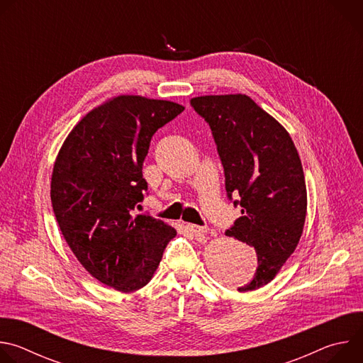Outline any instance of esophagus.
Here are the masks:
<instances>
[{"mask_svg":"<svg viewBox=\"0 0 363 363\" xmlns=\"http://www.w3.org/2000/svg\"><path fill=\"white\" fill-rule=\"evenodd\" d=\"M186 227H188V230H189L192 234H195V235L208 233V228H206V227H201V225H196V224H188Z\"/></svg>","mask_w":363,"mask_h":363,"instance_id":"esophagus-1","label":"esophagus"}]
</instances>
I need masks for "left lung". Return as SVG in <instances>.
Listing matches in <instances>:
<instances>
[{
	"mask_svg": "<svg viewBox=\"0 0 363 363\" xmlns=\"http://www.w3.org/2000/svg\"><path fill=\"white\" fill-rule=\"evenodd\" d=\"M191 106L210 125L227 196L241 206L225 235L257 252L255 274L238 291L260 289L276 277L303 233L307 192L297 149L289 132L245 94L194 97Z\"/></svg>",
	"mask_w": 363,
	"mask_h": 363,
	"instance_id": "8db88e82",
	"label": "left lung"
}]
</instances>
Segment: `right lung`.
Listing matches in <instances>:
<instances>
[{"label":"right lung","instance_id":"obj_1","mask_svg":"<svg viewBox=\"0 0 363 363\" xmlns=\"http://www.w3.org/2000/svg\"><path fill=\"white\" fill-rule=\"evenodd\" d=\"M184 106L118 96L89 112L69 133L51 175V203L80 264L100 283L129 293L147 284L177 230L149 214L133 216L147 182L150 139Z\"/></svg>","mask_w":363,"mask_h":363}]
</instances>
